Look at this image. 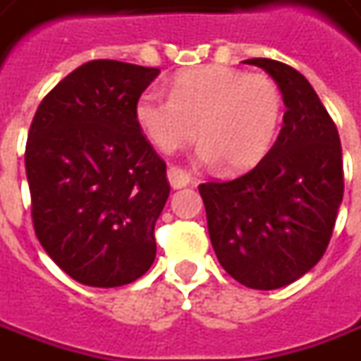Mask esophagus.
Wrapping results in <instances>:
<instances>
[{
	"instance_id": "34e87169",
	"label": "esophagus",
	"mask_w": 361,
	"mask_h": 361,
	"mask_svg": "<svg viewBox=\"0 0 361 361\" xmlns=\"http://www.w3.org/2000/svg\"><path fill=\"white\" fill-rule=\"evenodd\" d=\"M166 176H169V183L173 188H183L190 183V175L183 171V169H178V166H169V171H166Z\"/></svg>"
}]
</instances>
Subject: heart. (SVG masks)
<instances>
[{
	"label": "heart",
	"instance_id": "1",
	"mask_svg": "<svg viewBox=\"0 0 361 361\" xmlns=\"http://www.w3.org/2000/svg\"><path fill=\"white\" fill-rule=\"evenodd\" d=\"M284 113V95L264 73L231 67H198L176 75L171 93L147 89L135 117L161 152L178 151L197 137L198 157L222 163L226 171H246L272 149Z\"/></svg>",
	"mask_w": 361,
	"mask_h": 361
}]
</instances>
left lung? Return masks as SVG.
Here are the masks:
<instances>
[{
	"mask_svg": "<svg viewBox=\"0 0 361 361\" xmlns=\"http://www.w3.org/2000/svg\"><path fill=\"white\" fill-rule=\"evenodd\" d=\"M284 95V125L264 159L226 183L198 186L220 266L246 288L288 286L318 264L344 197L342 145L308 79L286 63L246 59Z\"/></svg>",
	"mask_w": 361,
	"mask_h": 361,
	"instance_id": "8db88e82",
	"label": "left lung"
}]
</instances>
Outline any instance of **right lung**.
Returning <instances> with one entry per match:
<instances>
[{"mask_svg":"<svg viewBox=\"0 0 361 361\" xmlns=\"http://www.w3.org/2000/svg\"><path fill=\"white\" fill-rule=\"evenodd\" d=\"M154 67L97 59L51 89L31 121L25 173L41 246L79 284L115 288L154 262L171 186L135 117Z\"/></svg>","mask_w":361,"mask_h":361,"instance_id":"add662e5","label":"right lung"}]
</instances>
